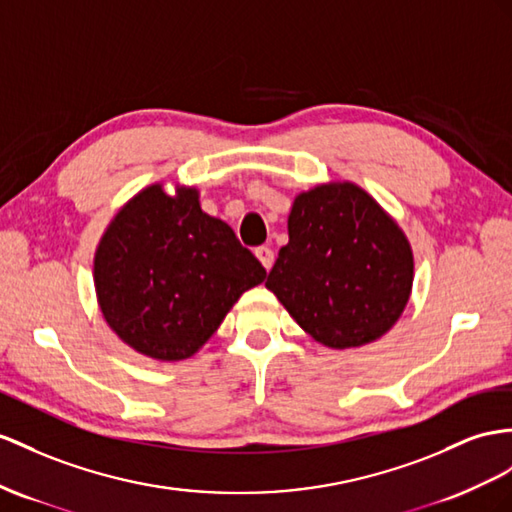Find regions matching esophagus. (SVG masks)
I'll return each mask as SVG.
<instances>
[{
  "label": "esophagus",
  "instance_id": "esophagus-1",
  "mask_svg": "<svg viewBox=\"0 0 512 512\" xmlns=\"http://www.w3.org/2000/svg\"><path fill=\"white\" fill-rule=\"evenodd\" d=\"M255 255H257V259L261 261V266H264L266 270L272 268V264H274V253H272L270 246H257V248H255Z\"/></svg>",
  "mask_w": 512,
  "mask_h": 512
}]
</instances>
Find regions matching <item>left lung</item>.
I'll use <instances>...</instances> for the list:
<instances>
[{
  "instance_id": "left-lung-1",
  "label": "left lung",
  "mask_w": 512,
  "mask_h": 512,
  "mask_svg": "<svg viewBox=\"0 0 512 512\" xmlns=\"http://www.w3.org/2000/svg\"><path fill=\"white\" fill-rule=\"evenodd\" d=\"M290 242L266 287L316 342L357 348L385 335L409 303L413 253L400 227L355 183L296 196Z\"/></svg>"
}]
</instances>
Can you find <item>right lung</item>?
<instances>
[{"mask_svg": "<svg viewBox=\"0 0 512 512\" xmlns=\"http://www.w3.org/2000/svg\"><path fill=\"white\" fill-rule=\"evenodd\" d=\"M264 279L227 222L203 212L199 192L168 196L160 183L116 214L95 255L103 318L127 346L160 361L192 357Z\"/></svg>", "mask_w": 512, "mask_h": 512, "instance_id": "right-lung-1", "label": "right lung"}]
</instances>
